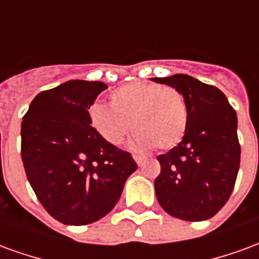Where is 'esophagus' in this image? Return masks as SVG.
<instances>
[{"mask_svg": "<svg viewBox=\"0 0 259 259\" xmlns=\"http://www.w3.org/2000/svg\"><path fill=\"white\" fill-rule=\"evenodd\" d=\"M135 161H136V163H137V165H139V166H141V165H143V163H144V158L143 157H139V155H135Z\"/></svg>", "mask_w": 259, "mask_h": 259, "instance_id": "1", "label": "esophagus"}]
</instances>
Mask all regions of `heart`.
<instances>
[{"instance_id":"obj_1","label":"heart","mask_w":259,"mask_h":259,"mask_svg":"<svg viewBox=\"0 0 259 259\" xmlns=\"http://www.w3.org/2000/svg\"><path fill=\"white\" fill-rule=\"evenodd\" d=\"M109 109L93 105L89 122L93 130L109 146L118 147L136 133L135 150H170L179 144L187 129V104L175 87L133 81L112 91L108 97Z\"/></svg>"}]
</instances>
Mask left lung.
Listing matches in <instances>:
<instances>
[{
	"instance_id": "obj_1",
	"label": "left lung",
	"mask_w": 259,
	"mask_h": 259,
	"mask_svg": "<svg viewBox=\"0 0 259 259\" xmlns=\"http://www.w3.org/2000/svg\"><path fill=\"white\" fill-rule=\"evenodd\" d=\"M152 80L178 89L189 112L185 137L158 157L161 174L154 182L158 202L183 221L209 219L228 202L239 172L236 111L219 89L189 74Z\"/></svg>"
}]
</instances>
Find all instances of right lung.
<instances>
[{
    "label": "right lung",
    "mask_w": 259,
    "mask_h": 259,
    "mask_svg": "<svg viewBox=\"0 0 259 259\" xmlns=\"http://www.w3.org/2000/svg\"><path fill=\"white\" fill-rule=\"evenodd\" d=\"M107 89L102 81L69 80L41 91L22 120V161L46 211L65 225L105 217L137 169L132 154L93 130L89 109Z\"/></svg>",
    "instance_id": "right-lung-1"
}]
</instances>
